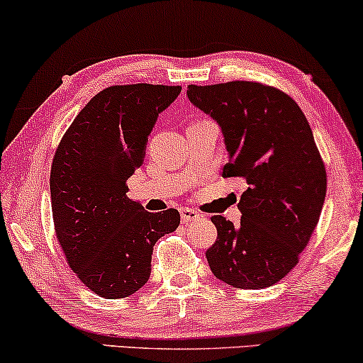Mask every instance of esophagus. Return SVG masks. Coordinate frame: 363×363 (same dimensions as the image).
Segmentation results:
<instances>
[{"instance_id": "34e87169", "label": "esophagus", "mask_w": 363, "mask_h": 363, "mask_svg": "<svg viewBox=\"0 0 363 363\" xmlns=\"http://www.w3.org/2000/svg\"><path fill=\"white\" fill-rule=\"evenodd\" d=\"M180 216H182V221L183 223H191V221H196L200 215L195 210H190V208H182L180 210Z\"/></svg>"}]
</instances>
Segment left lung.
I'll use <instances>...</instances> for the list:
<instances>
[{"label":"left lung","instance_id":"left-lung-1","mask_svg":"<svg viewBox=\"0 0 363 363\" xmlns=\"http://www.w3.org/2000/svg\"><path fill=\"white\" fill-rule=\"evenodd\" d=\"M186 96L221 128L223 177L247 183L240 225L211 218L218 230L206 251L211 272L238 289L276 284L297 264L325 200V167L309 122L287 94L259 82L188 86Z\"/></svg>","mask_w":363,"mask_h":363}]
</instances>
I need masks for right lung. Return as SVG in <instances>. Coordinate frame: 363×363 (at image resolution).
Segmentation results:
<instances>
[{
  "label": "right lung",
  "instance_id": "1",
  "mask_svg": "<svg viewBox=\"0 0 363 363\" xmlns=\"http://www.w3.org/2000/svg\"><path fill=\"white\" fill-rule=\"evenodd\" d=\"M180 86H112L94 96L59 143L51 167L54 228L69 266L104 299L132 296L150 277L152 252L180 225L175 208L148 213L127 196L158 113Z\"/></svg>",
  "mask_w": 363,
  "mask_h": 363
}]
</instances>
